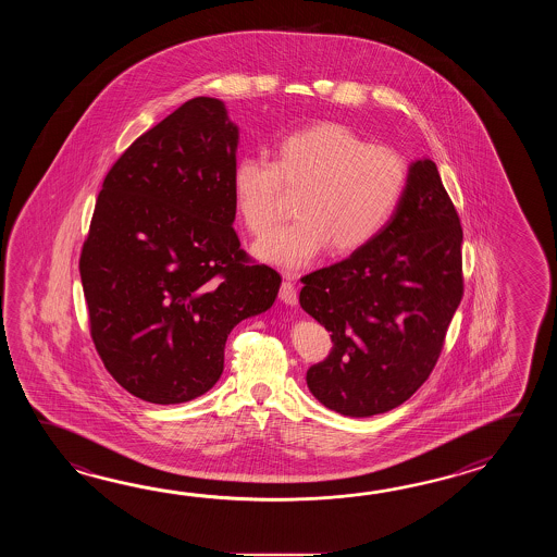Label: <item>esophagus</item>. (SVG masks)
Returning <instances> with one entry per match:
<instances>
[{
    "mask_svg": "<svg viewBox=\"0 0 557 557\" xmlns=\"http://www.w3.org/2000/svg\"><path fill=\"white\" fill-rule=\"evenodd\" d=\"M281 300H283L284 305H290V307H295L296 302H298L296 286L290 278L281 284Z\"/></svg>",
    "mask_w": 557,
    "mask_h": 557,
    "instance_id": "esophagus-1",
    "label": "esophagus"
}]
</instances>
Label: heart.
<instances>
[{
    "label": "heart",
    "instance_id": "heart-1",
    "mask_svg": "<svg viewBox=\"0 0 557 557\" xmlns=\"http://www.w3.org/2000/svg\"><path fill=\"white\" fill-rule=\"evenodd\" d=\"M231 181L238 214L252 235H264L278 221L283 187L300 189L298 219L255 245L261 261L296 271L331 243L348 255L379 237L403 201L408 165L391 147L319 121L281 137L273 161L240 157Z\"/></svg>",
    "mask_w": 557,
    "mask_h": 557
}]
</instances>
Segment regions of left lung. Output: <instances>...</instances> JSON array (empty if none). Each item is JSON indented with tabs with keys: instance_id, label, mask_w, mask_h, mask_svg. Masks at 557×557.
<instances>
[{
	"instance_id": "1",
	"label": "left lung",
	"mask_w": 557,
	"mask_h": 557,
	"mask_svg": "<svg viewBox=\"0 0 557 557\" xmlns=\"http://www.w3.org/2000/svg\"><path fill=\"white\" fill-rule=\"evenodd\" d=\"M462 237L438 166L418 159L379 237L300 278V307L332 332L331 355L307 372L320 404L368 418L426 382L462 300Z\"/></svg>"
}]
</instances>
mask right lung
Masks as SVG:
<instances>
[{"mask_svg": "<svg viewBox=\"0 0 557 557\" xmlns=\"http://www.w3.org/2000/svg\"><path fill=\"white\" fill-rule=\"evenodd\" d=\"M238 129L195 97L109 169L79 273L109 374L151 404L189 403L223 374L226 336L273 307L281 274L233 228Z\"/></svg>", "mask_w": 557, "mask_h": 557, "instance_id": "obj_1", "label": "right lung"}]
</instances>
